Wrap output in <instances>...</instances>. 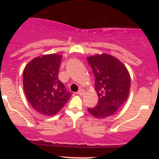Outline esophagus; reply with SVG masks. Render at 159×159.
I'll return each instance as SVG.
<instances>
[{"label": "esophagus", "instance_id": "34e87169", "mask_svg": "<svg viewBox=\"0 0 159 159\" xmlns=\"http://www.w3.org/2000/svg\"><path fill=\"white\" fill-rule=\"evenodd\" d=\"M84 92H85V91L83 89H80V90L78 91L77 93H78V94H79L80 96H83V95L84 94Z\"/></svg>", "mask_w": 159, "mask_h": 159}]
</instances>
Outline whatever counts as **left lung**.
I'll use <instances>...</instances> for the list:
<instances>
[{"label": "left lung", "mask_w": 159, "mask_h": 159, "mask_svg": "<svg viewBox=\"0 0 159 159\" xmlns=\"http://www.w3.org/2000/svg\"><path fill=\"white\" fill-rule=\"evenodd\" d=\"M95 76L97 105L88 107L96 118L104 119L114 114L129 96L131 78L127 69L114 57L107 54L87 57Z\"/></svg>", "instance_id": "8db88e82"}]
</instances>
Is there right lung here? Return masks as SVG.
<instances>
[{
    "label": "right lung",
    "mask_w": 159,
    "mask_h": 159,
    "mask_svg": "<svg viewBox=\"0 0 159 159\" xmlns=\"http://www.w3.org/2000/svg\"><path fill=\"white\" fill-rule=\"evenodd\" d=\"M61 55L55 54L34 58L25 66L24 90L36 111L46 116L56 114L72 96L58 78Z\"/></svg>",
    "instance_id": "right-lung-1"
}]
</instances>
